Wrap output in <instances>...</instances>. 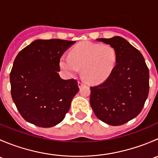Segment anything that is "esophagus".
<instances>
[{
	"instance_id": "esophagus-1",
	"label": "esophagus",
	"mask_w": 158,
	"mask_h": 158,
	"mask_svg": "<svg viewBox=\"0 0 158 158\" xmlns=\"http://www.w3.org/2000/svg\"><path fill=\"white\" fill-rule=\"evenodd\" d=\"M85 85V83H84V82H80V81H79V82H78V85H79V88H80V87H82V85Z\"/></svg>"
}]
</instances>
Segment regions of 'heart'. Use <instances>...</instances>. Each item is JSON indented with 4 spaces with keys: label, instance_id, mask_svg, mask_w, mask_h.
<instances>
[{
    "label": "heart",
    "instance_id": "heart-1",
    "mask_svg": "<svg viewBox=\"0 0 158 158\" xmlns=\"http://www.w3.org/2000/svg\"><path fill=\"white\" fill-rule=\"evenodd\" d=\"M117 60V52L111 46L85 42L73 47L69 55H63L60 66L69 76L82 69V76L87 82L100 84L109 79Z\"/></svg>",
    "mask_w": 158,
    "mask_h": 158
}]
</instances>
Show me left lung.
<instances>
[{
  "label": "left lung",
  "mask_w": 158,
  "mask_h": 158,
  "mask_svg": "<svg viewBox=\"0 0 158 158\" xmlns=\"http://www.w3.org/2000/svg\"><path fill=\"white\" fill-rule=\"evenodd\" d=\"M117 52V64L108 79L91 87L90 105L99 120L122 125L142 110L149 92V70L139 50L124 38H100Z\"/></svg>",
  "instance_id": "1"
}]
</instances>
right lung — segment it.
Returning <instances> with one entry per match:
<instances>
[{"label": "right lung", "instance_id": "1", "mask_svg": "<svg viewBox=\"0 0 158 158\" xmlns=\"http://www.w3.org/2000/svg\"><path fill=\"white\" fill-rule=\"evenodd\" d=\"M76 41L36 40L14 60L10 74L11 96L22 117L38 127L60 123L79 91L74 79H61L60 60Z\"/></svg>", "mask_w": 158, "mask_h": 158}]
</instances>
